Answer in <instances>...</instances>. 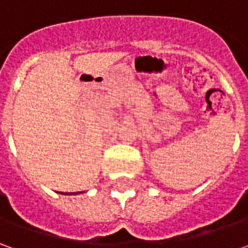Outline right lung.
I'll list each match as a JSON object with an SVG mask.
<instances>
[{"label": "right lung", "instance_id": "obj_1", "mask_svg": "<svg viewBox=\"0 0 248 248\" xmlns=\"http://www.w3.org/2000/svg\"><path fill=\"white\" fill-rule=\"evenodd\" d=\"M62 195H78V193H62Z\"/></svg>", "mask_w": 248, "mask_h": 248}]
</instances>
